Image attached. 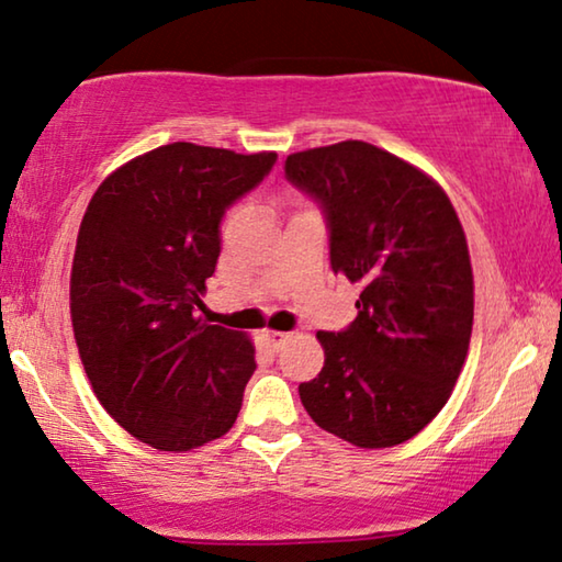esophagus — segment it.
Listing matches in <instances>:
<instances>
[{"label":"esophagus","instance_id":"34e87169","mask_svg":"<svg viewBox=\"0 0 562 562\" xmlns=\"http://www.w3.org/2000/svg\"><path fill=\"white\" fill-rule=\"evenodd\" d=\"M263 341L269 344L273 351H279V349H283V344L289 341V334H283V331H263Z\"/></svg>","mask_w":562,"mask_h":562}]
</instances>
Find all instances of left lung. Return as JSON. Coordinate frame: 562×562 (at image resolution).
<instances>
[{
  "mask_svg": "<svg viewBox=\"0 0 562 562\" xmlns=\"http://www.w3.org/2000/svg\"><path fill=\"white\" fill-rule=\"evenodd\" d=\"M283 170L324 213L334 273L361 286L347 329L316 334L326 359L301 404L344 442H407L450 400L470 349L462 223L435 180L376 145L293 153Z\"/></svg>",
  "mask_w": 562,
  "mask_h": 562,
  "instance_id": "1",
  "label": "left lung"
}]
</instances>
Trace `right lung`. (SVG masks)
Instances as JSON below:
<instances>
[{
  "instance_id": "obj_1",
  "label": "right lung",
  "mask_w": 562,
  "mask_h": 562,
  "mask_svg": "<svg viewBox=\"0 0 562 562\" xmlns=\"http://www.w3.org/2000/svg\"><path fill=\"white\" fill-rule=\"evenodd\" d=\"M273 162L170 143L117 168L85 211L70 276L77 349L102 407L155 450L188 452L238 417L256 349L195 306L223 215Z\"/></svg>"
}]
</instances>
